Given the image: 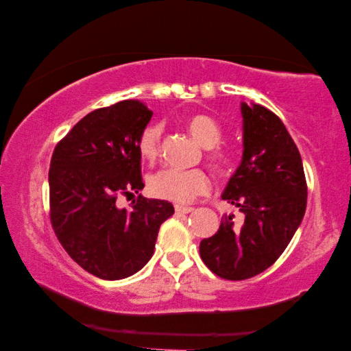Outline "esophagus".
Wrapping results in <instances>:
<instances>
[{
	"mask_svg": "<svg viewBox=\"0 0 351 351\" xmlns=\"http://www.w3.org/2000/svg\"><path fill=\"white\" fill-rule=\"evenodd\" d=\"M174 208H176L177 213H183V215H188V213H191V211L194 210L193 206H185V205H176Z\"/></svg>",
	"mask_w": 351,
	"mask_h": 351,
	"instance_id": "34e87169",
	"label": "esophagus"
}]
</instances>
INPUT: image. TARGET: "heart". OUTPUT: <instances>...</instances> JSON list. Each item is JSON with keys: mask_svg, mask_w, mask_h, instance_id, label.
<instances>
[{"mask_svg": "<svg viewBox=\"0 0 351 351\" xmlns=\"http://www.w3.org/2000/svg\"><path fill=\"white\" fill-rule=\"evenodd\" d=\"M186 128L200 146L211 149L222 140V129L219 123L208 114H193L186 119ZM162 128L151 124L141 132L138 138V154L147 163H154L160 154ZM211 165L217 171H227L232 165V155L222 149H211L208 155ZM210 186L206 172L202 169H160L149 177L147 189L154 197L171 200V202H191L199 194H204Z\"/></svg>", "mask_w": 351, "mask_h": 351, "instance_id": "heart-1", "label": "heart"}]
</instances>
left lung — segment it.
Segmentation results:
<instances>
[{
    "label": "left lung",
    "instance_id": "obj_1",
    "mask_svg": "<svg viewBox=\"0 0 351 351\" xmlns=\"http://www.w3.org/2000/svg\"><path fill=\"white\" fill-rule=\"evenodd\" d=\"M243 160L222 199L238 206L243 219L223 216L219 230L200 241V258L226 280H245L278 260L306 210V179L300 152L277 114L245 102Z\"/></svg>",
    "mask_w": 351,
    "mask_h": 351
}]
</instances>
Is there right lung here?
Returning a JSON list of instances; mask_svg holds the SVG:
<instances>
[{"mask_svg": "<svg viewBox=\"0 0 351 351\" xmlns=\"http://www.w3.org/2000/svg\"><path fill=\"white\" fill-rule=\"evenodd\" d=\"M152 118L125 99L88 113L57 143L49 168L51 223L63 249L85 271L121 280L151 260L160 226L174 215L168 200L141 194L119 208V194L145 188L138 138Z\"/></svg>", "mask_w": 351, "mask_h": 351, "instance_id": "1", "label": "right lung"}]
</instances>
